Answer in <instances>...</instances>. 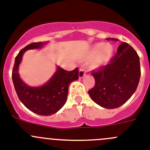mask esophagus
I'll return each instance as SVG.
<instances>
[{
  "mask_svg": "<svg viewBox=\"0 0 150 150\" xmlns=\"http://www.w3.org/2000/svg\"><path fill=\"white\" fill-rule=\"evenodd\" d=\"M86 75V70L84 68H81L79 70V78H82Z\"/></svg>",
  "mask_w": 150,
  "mask_h": 150,
  "instance_id": "esophagus-1",
  "label": "esophagus"
}]
</instances>
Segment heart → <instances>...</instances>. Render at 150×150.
I'll list each match as a JSON object with an SVG mask.
<instances>
[{"instance_id":"1","label":"heart","mask_w":150,"mask_h":150,"mask_svg":"<svg viewBox=\"0 0 150 150\" xmlns=\"http://www.w3.org/2000/svg\"><path fill=\"white\" fill-rule=\"evenodd\" d=\"M111 55L112 48L110 45L98 43L91 49L87 55V58L92 59L97 57V58H96L94 62V66L99 67V66L107 63L110 60Z\"/></svg>"}]
</instances>
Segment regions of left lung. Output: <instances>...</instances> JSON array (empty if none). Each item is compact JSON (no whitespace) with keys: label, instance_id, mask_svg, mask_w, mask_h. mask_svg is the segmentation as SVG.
Segmentation results:
<instances>
[{"label":"left lung","instance_id":"8db88e82","mask_svg":"<svg viewBox=\"0 0 150 150\" xmlns=\"http://www.w3.org/2000/svg\"><path fill=\"white\" fill-rule=\"evenodd\" d=\"M92 75L96 84L88 91L91 98L104 108H117L131 98L138 87L141 77L139 56L131 46L124 42L110 64L92 71Z\"/></svg>","mask_w":150,"mask_h":150}]
</instances>
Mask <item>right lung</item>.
<instances>
[{
	"instance_id": "right-lung-1",
	"label": "right lung",
	"mask_w": 150,
	"mask_h": 150,
	"mask_svg": "<svg viewBox=\"0 0 150 150\" xmlns=\"http://www.w3.org/2000/svg\"><path fill=\"white\" fill-rule=\"evenodd\" d=\"M47 43H32L22 49L15 58L12 78L18 98L25 107L38 115L49 116L61 110L67 102L69 86L78 79V69L66 71L58 67L50 81L38 87H32L23 83L18 73L23 53L28 50L40 48Z\"/></svg>"
}]
</instances>
